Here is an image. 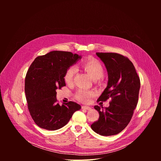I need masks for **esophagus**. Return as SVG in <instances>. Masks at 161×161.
<instances>
[{
    "mask_svg": "<svg viewBox=\"0 0 161 161\" xmlns=\"http://www.w3.org/2000/svg\"><path fill=\"white\" fill-rule=\"evenodd\" d=\"M81 109H86V110H89V109H91V108L89 107V106H81Z\"/></svg>",
    "mask_w": 161,
    "mask_h": 161,
    "instance_id": "obj_1",
    "label": "esophagus"
}]
</instances>
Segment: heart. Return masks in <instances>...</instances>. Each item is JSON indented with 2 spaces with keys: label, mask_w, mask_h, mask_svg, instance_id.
<instances>
[{
  "label": "heart",
  "mask_w": 161,
  "mask_h": 161,
  "mask_svg": "<svg viewBox=\"0 0 161 161\" xmlns=\"http://www.w3.org/2000/svg\"><path fill=\"white\" fill-rule=\"evenodd\" d=\"M81 67L94 80H99L103 76V67L100 62L96 59L92 58L86 59L81 63ZM76 71V67L75 66H72L68 69L64 75V80L65 83H71L73 81ZM94 95V94L92 91L80 89L77 91L75 97L78 101L81 103H87Z\"/></svg>",
  "instance_id": "b5f03b06"
}]
</instances>
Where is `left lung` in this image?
<instances>
[{"mask_svg": "<svg viewBox=\"0 0 161 161\" xmlns=\"http://www.w3.org/2000/svg\"><path fill=\"white\" fill-rule=\"evenodd\" d=\"M108 72L107 86L97 102L111 98L109 106L104 109L95 106L99 120L91 125L96 133L108 136L123 130L131 120L138 101L140 80L133 64L127 58L114 53H96Z\"/></svg>", "mask_w": 161, "mask_h": 161, "instance_id": "obj_1", "label": "left lung"}]
</instances>
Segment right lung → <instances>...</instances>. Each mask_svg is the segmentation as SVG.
I'll return each mask as SVG.
<instances>
[{"instance_id":"right-lung-1","label":"right lung","mask_w":161,"mask_h":161,"mask_svg":"<svg viewBox=\"0 0 161 161\" xmlns=\"http://www.w3.org/2000/svg\"><path fill=\"white\" fill-rule=\"evenodd\" d=\"M81 57L71 52L53 51L37 57L31 65L25 77V92L31 115L41 128L59 129L81 109L80 104L72 101L59 105L56 90L65 86L66 71Z\"/></svg>"}]
</instances>
